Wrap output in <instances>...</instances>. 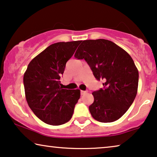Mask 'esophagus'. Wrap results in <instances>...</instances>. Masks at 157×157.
Here are the masks:
<instances>
[{
	"instance_id": "esophagus-1",
	"label": "esophagus",
	"mask_w": 157,
	"mask_h": 157,
	"mask_svg": "<svg viewBox=\"0 0 157 157\" xmlns=\"http://www.w3.org/2000/svg\"><path fill=\"white\" fill-rule=\"evenodd\" d=\"M87 92H88L87 90H85V91H83V90H81V91H80V93H81L82 95H83V94H85L87 93Z\"/></svg>"
}]
</instances>
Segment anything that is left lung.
Masks as SVG:
<instances>
[{"label": "left lung", "instance_id": "obj_1", "mask_svg": "<svg viewBox=\"0 0 157 157\" xmlns=\"http://www.w3.org/2000/svg\"><path fill=\"white\" fill-rule=\"evenodd\" d=\"M82 42L75 57L85 59L94 78L103 81V88L92 92L90 113L98 122H114L124 114L136 98L137 68L131 56L113 42L105 39Z\"/></svg>", "mask_w": 157, "mask_h": 157}]
</instances>
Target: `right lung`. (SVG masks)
<instances>
[{"label": "right lung", "mask_w": 157, "mask_h": 157, "mask_svg": "<svg viewBox=\"0 0 157 157\" xmlns=\"http://www.w3.org/2000/svg\"><path fill=\"white\" fill-rule=\"evenodd\" d=\"M82 40L52 44L30 61L23 76L25 98L33 113L48 124L61 125L72 118L79 90L60 87L61 75Z\"/></svg>", "instance_id": "1"}]
</instances>
